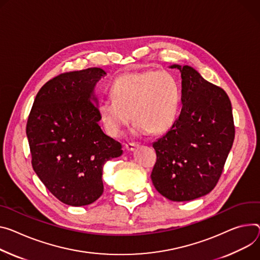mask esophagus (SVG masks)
<instances>
[{
    "mask_svg": "<svg viewBox=\"0 0 260 260\" xmlns=\"http://www.w3.org/2000/svg\"><path fill=\"white\" fill-rule=\"evenodd\" d=\"M138 146H139L138 143H134V142H131V143L125 144V148H126V150H128V151H134Z\"/></svg>",
    "mask_w": 260,
    "mask_h": 260,
    "instance_id": "34e87169",
    "label": "esophagus"
}]
</instances>
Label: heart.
I'll return each mask as SVG.
<instances>
[{"mask_svg": "<svg viewBox=\"0 0 260 260\" xmlns=\"http://www.w3.org/2000/svg\"><path fill=\"white\" fill-rule=\"evenodd\" d=\"M109 99L98 105L100 120L112 137H119L131 120L136 135L160 134L175 121L180 105L176 77L167 70H146L118 77L110 87Z\"/></svg>", "mask_w": 260, "mask_h": 260, "instance_id": "1", "label": "heart"}]
</instances>
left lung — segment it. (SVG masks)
<instances>
[{
  "label": "left lung",
  "mask_w": 260,
  "mask_h": 260,
  "mask_svg": "<svg viewBox=\"0 0 260 260\" xmlns=\"http://www.w3.org/2000/svg\"><path fill=\"white\" fill-rule=\"evenodd\" d=\"M181 73L182 109L169 132L152 144L151 180L171 201H190L214 190L232 147L235 129L230 100L191 66Z\"/></svg>",
  "instance_id": "left-lung-1"
}]
</instances>
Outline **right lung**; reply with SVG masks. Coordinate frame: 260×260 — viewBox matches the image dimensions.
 I'll return each instance as SVG.
<instances>
[{"instance_id": "obj_1", "label": "right lung", "mask_w": 260, "mask_h": 260, "mask_svg": "<svg viewBox=\"0 0 260 260\" xmlns=\"http://www.w3.org/2000/svg\"><path fill=\"white\" fill-rule=\"evenodd\" d=\"M105 76L92 67L55 77L41 87L28 117L32 167L67 205L96 201L104 192V164L122 154L121 144L99 124L94 86Z\"/></svg>"}]
</instances>
